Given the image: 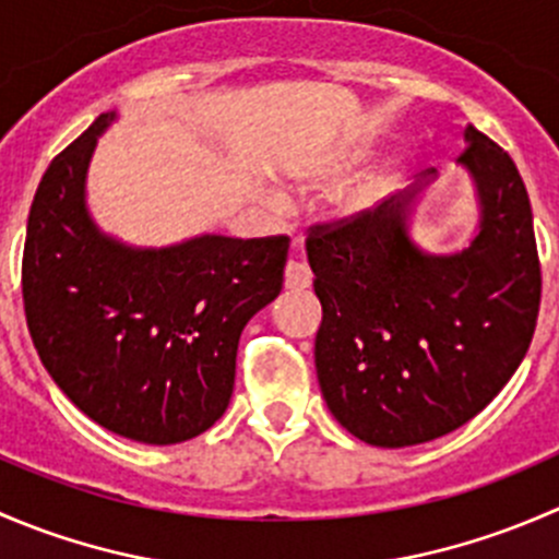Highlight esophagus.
<instances>
[{"instance_id":"1","label":"esophagus","mask_w":559,"mask_h":559,"mask_svg":"<svg viewBox=\"0 0 559 559\" xmlns=\"http://www.w3.org/2000/svg\"><path fill=\"white\" fill-rule=\"evenodd\" d=\"M311 278L313 275L306 262H300V259H289V264H286V289L289 292L308 289V286H311Z\"/></svg>"}]
</instances>
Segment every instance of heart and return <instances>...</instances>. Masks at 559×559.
Returning a JSON list of instances; mask_svg holds the SVG:
<instances>
[{
  "instance_id": "heart-1",
  "label": "heart",
  "mask_w": 559,
  "mask_h": 559,
  "mask_svg": "<svg viewBox=\"0 0 559 559\" xmlns=\"http://www.w3.org/2000/svg\"><path fill=\"white\" fill-rule=\"evenodd\" d=\"M365 159H368V151L352 148L348 154L332 159L330 165L321 170V178L324 180L343 178V175L352 173L354 167L362 165ZM397 173H400V162L394 159V156H389V159H381L379 165L365 167L362 173H357L354 178H348L346 183L337 186V191L332 194V211H335V216L337 218H359V216H365L368 211H373L379 202L386 200L389 191L394 189ZM270 202H275V205H278L281 197L270 194Z\"/></svg>"
}]
</instances>
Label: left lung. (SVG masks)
Listing matches in <instances>:
<instances>
[{
  "instance_id": "8db88e82",
  "label": "left lung",
  "mask_w": 559,
  "mask_h": 559,
  "mask_svg": "<svg viewBox=\"0 0 559 559\" xmlns=\"http://www.w3.org/2000/svg\"><path fill=\"white\" fill-rule=\"evenodd\" d=\"M456 165L471 178L476 227L454 251H427L411 229L436 170L306 240L324 313L313 352L321 394L370 447H416L471 421L533 341L540 267L522 175L476 127Z\"/></svg>"
}]
</instances>
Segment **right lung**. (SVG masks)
Masks as SVG:
<instances>
[{"label":"right lung","instance_id":"obj_1","mask_svg":"<svg viewBox=\"0 0 559 559\" xmlns=\"http://www.w3.org/2000/svg\"><path fill=\"white\" fill-rule=\"evenodd\" d=\"M118 110L67 145L26 224L24 308L50 379L105 430L170 447L227 411L243 326L281 295L289 240L194 235L132 246L88 211V165Z\"/></svg>","mask_w":559,"mask_h":559}]
</instances>
